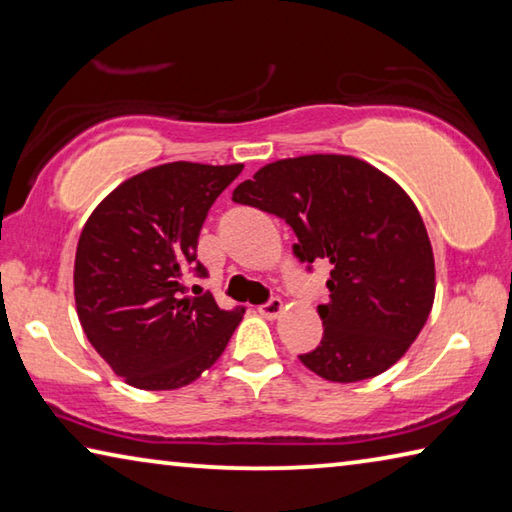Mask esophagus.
Segmentation results:
<instances>
[{"label":"esophagus","mask_w":512,"mask_h":512,"mask_svg":"<svg viewBox=\"0 0 512 512\" xmlns=\"http://www.w3.org/2000/svg\"><path fill=\"white\" fill-rule=\"evenodd\" d=\"M284 311V302L280 298H273L268 300L266 305L259 307V314H262L264 318H277Z\"/></svg>","instance_id":"1"}]
</instances>
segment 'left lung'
Returning <instances> with one entry per match:
<instances>
[{
	"instance_id": "1",
	"label": "left lung",
	"mask_w": 512,
	"mask_h": 512,
	"mask_svg": "<svg viewBox=\"0 0 512 512\" xmlns=\"http://www.w3.org/2000/svg\"><path fill=\"white\" fill-rule=\"evenodd\" d=\"M232 201L287 221L300 262L332 264L323 341L300 354L311 372L354 384L404 357L431 314L436 264L418 207L391 176L352 155H300L266 164Z\"/></svg>"
}]
</instances>
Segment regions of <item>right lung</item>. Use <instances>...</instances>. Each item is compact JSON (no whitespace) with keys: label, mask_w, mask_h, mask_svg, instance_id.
I'll list each match as a JSON object with an SVG mask.
<instances>
[{"label":"right lung","mask_w":512,"mask_h":512,"mask_svg":"<svg viewBox=\"0 0 512 512\" xmlns=\"http://www.w3.org/2000/svg\"><path fill=\"white\" fill-rule=\"evenodd\" d=\"M244 164L167 162L128 178L94 207L74 259L76 314L115 375L142 391H176L212 368L244 318L187 296L198 232ZM198 293V291H194Z\"/></svg>","instance_id":"1"}]
</instances>
